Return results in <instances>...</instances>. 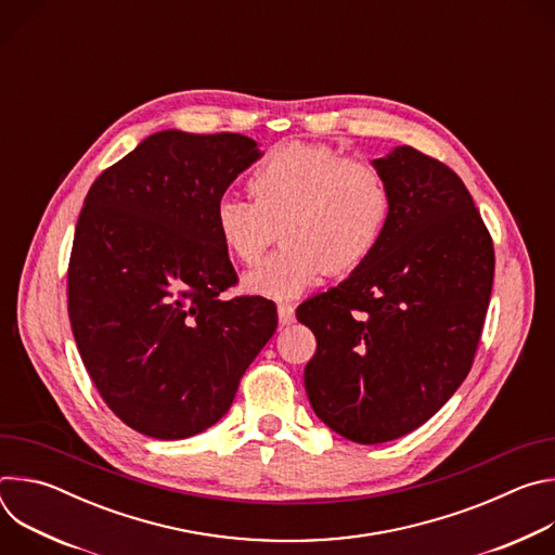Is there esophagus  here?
<instances>
[{
	"label": "esophagus",
	"instance_id": "esophagus-1",
	"mask_svg": "<svg viewBox=\"0 0 555 555\" xmlns=\"http://www.w3.org/2000/svg\"><path fill=\"white\" fill-rule=\"evenodd\" d=\"M294 321H296L294 305H289V302H281V305H279V323L285 327V325H292Z\"/></svg>",
	"mask_w": 555,
	"mask_h": 555
}]
</instances>
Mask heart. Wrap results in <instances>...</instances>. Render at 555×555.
<instances>
[{
    "mask_svg": "<svg viewBox=\"0 0 555 555\" xmlns=\"http://www.w3.org/2000/svg\"><path fill=\"white\" fill-rule=\"evenodd\" d=\"M253 202L221 195L212 228L223 250L255 266L276 240L283 248L244 276L250 294L298 298L327 272L364 263L390 219L386 176L366 160L345 157L330 144L285 142L268 151L248 176Z\"/></svg>",
    "mask_w": 555,
    "mask_h": 555,
    "instance_id": "b5f03b06",
    "label": "heart"
}]
</instances>
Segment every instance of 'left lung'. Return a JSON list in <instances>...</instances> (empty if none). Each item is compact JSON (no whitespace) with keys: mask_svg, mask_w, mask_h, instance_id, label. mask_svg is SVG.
Segmentation results:
<instances>
[{"mask_svg":"<svg viewBox=\"0 0 555 555\" xmlns=\"http://www.w3.org/2000/svg\"><path fill=\"white\" fill-rule=\"evenodd\" d=\"M373 165L392 195L382 242L338 287L296 309L315 336L305 366L313 413L366 446L413 433L452 398L494 281L492 236L452 169L413 146Z\"/></svg>","mask_w":555,"mask_h":555,"instance_id":"left-lung-1","label":"left lung"}]
</instances>
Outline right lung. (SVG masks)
<instances>
[{
  "label": "right lung",
  "mask_w": 555,
  "mask_h": 555,
  "mask_svg": "<svg viewBox=\"0 0 555 555\" xmlns=\"http://www.w3.org/2000/svg\"><path fill=\"white\" fill-rule=\"evenodd\" d=\"M263 153L242 133L144 138L92 184L67 268V311L105 404L153 439L217 424L276 332L261 296L221 298L236 272L212 206Z\"/></svg>",
  "instance_id": "right-lung-1"
}]
</instances>
